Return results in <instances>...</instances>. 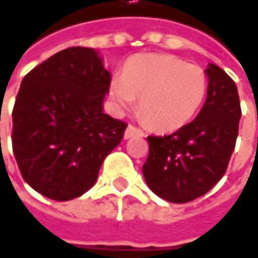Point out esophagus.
I'll use <instances>...</instances> for the list:
<instances>
[{"label":"esophagus","mask_w":258,"mask_h":258,"mask_svg":"<svg viewBox=\"0 0 258 258\" xmlns=\"http://www.w3.org/2000/svg\"><path fill=\"white\" fill-rule=\"evenodd\" d=\"M134 136H145V134H144L142 129L136 127L134 124H129L127 129H126V132H124V138H126V139H131V138H134Z\"/></svg>","instance_id":"obj_1"}]
</instances>
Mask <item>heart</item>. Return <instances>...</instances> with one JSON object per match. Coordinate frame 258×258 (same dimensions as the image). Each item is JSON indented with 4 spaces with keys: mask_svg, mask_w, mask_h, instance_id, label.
Instances as JSON below:
<instances>
[{
    "mask_svg": "<svg viewBox=\"0 0 258 258\" xmlns=\"http://www.w3.org/2000/svg\"><path fill=\"white\" fill-rule=\"evenodd\" d=\"M111 101L131 110L141 98V116L151 127L171 132L190 122L208 93V75L199 65L168 53H142L131 58L122 77L110 80Z\"/></svg>",
    "mask_w": 258,
    "mask_h": 258,
    "instance_id": "obj_1",
    "label": "heart"
}]
</instances>
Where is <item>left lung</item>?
I'll return each mask as SVG.
<instances>
[{
	"label": "left lung",
	"mask_w": 258,
	"mask_h": 258,
	"mask_svg": "<svg viewBox=\"0 0 258 258\" xmlns=\"http://www.w3.org/2000/svg\"><path fill=\"white\" fill-rule=\"evenodd\" d=\"M206 74L208 97L198 117L174 134L148 136L145 181L171 203H187L208 193L224 177L235 148L241 119L237 85L213 63Z\"/></svg>",
	"instance_id": "1"
}]
</instances>
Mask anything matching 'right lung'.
<instances>
[{
	"mask_svg": "<svg viewBox=\"0 0 258 258\" xmlns=\"http://www.w3.org/2000/svg\"><path fill=\"white\" fill-rule=\"evenodd\" d=\"M110 72L94 49H63L33 68L13 109V152L24 181L58 202L94 186L127 124L103 113Z\"/></svg>",
	"mask_w": 258,
	"mask_h": 258,
	"instance_id": "add662e5",
	"label": "right lung"
}]
</instances>
